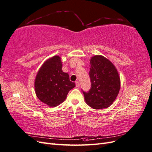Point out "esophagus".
<instances>
[{"label": "esophagus", "mask_w": 152, "mask_h": 152, "mask_svg": "<svg viewBox=\"0 0 152 152\" xmlns=\"http://www.w3.org/2000/svg\"><path fill=\"white\" fill-rule=\"evenodd\" d=\"M75 83H76V86L77 87H80V83H79V82H77V81H76Z\"/></svg>", "instance_id": "1"}]
</instances>
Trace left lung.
<instances>
[{"label": "left lung", "mask_w": 152, "mask_h": 152, "mask_svg": "<svg viewBox=\"0 0 152 152\" xmlns=\"http://www.w3.org/2000/svg\"><path fill=\"white\" fill-rule=\"evenodd\" d=\"M89 76L91 88L84 92L87 104L94 109L107 108L117 97L121 80L115 65L103 56L91 58Z\"/></svg>", "instance_id": "obj_1"}]
</instances>
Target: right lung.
I'll return each instance as SVG.
<instances>
[{
    "label": "right lung",
    "instance_id": "right-lung-1",
    "mask_svg": "<svg viewBox=\"0 0 152 152\" xmlns=\"http://www.w3.org/2000/svg\"><path fill=\"white\" fill-rule=\"evenodd\" d=\"M75 83L70 81L69 75L63 72L62 62L59 56L46 61L39 70L35 79L36 96L43 103L56 107L66 99Z\"/></svg>",
    "mask_w": 152,
    "mask_h": 152
}]
</instances>
